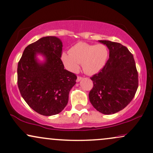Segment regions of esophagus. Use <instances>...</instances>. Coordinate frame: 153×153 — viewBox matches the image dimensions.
<instances>
[{
	"label": "esophagus",
	"mask_w": 153,
	"mask_h": 153,
	"mask_svg": "<svg viewBox=\"0 0 153 153\" xmlns=\"http://www.w3.org/2000/svg\"><path fill=\"white\" fill-rule=\"evenodd\" d=\"M82 79V77H79V76H77V79H76V82H79Z\"/></svg>",
	"instance_id": "1"
}]
</instances>
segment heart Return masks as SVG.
<instances>
[{"mask_svg":"<svg viewBox=\"0 0 153 153\" xmlns=\"http://www.w3.org/2000/svg\"><path fill=\"white\" fill-rule=\"evenodd\" d=\"M108 57V50L103 44L92 45L79 42L71 47L69 53L63 52L61 60L71 72L76 73L82 64V69L88 75L97 74L104 67Z\"/></svg>","mask_w":153,"mask_h":153,"instance_id":"heart-1","label":"heart"}]
</instances>
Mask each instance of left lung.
I'll return each instance as SVG.
<instances>
[{
  "label": "left lung",
  "mask_w": 153,
  "mask_h": 153,
  "mask_svg": "<svg viewBox=\"0 0 153 153\" xmlns=\"http://www.w3.org/2000/svg\"><path fill=\"white\" fill-rule=\"evenodd\" d=\"M109 57L98 74L91 77L94 87L89 98L99 112L112 114L122 110L131 102L138 88V73L133 55L126 46L107 40Z\"/></svg>",
  "instance_id": "left-lung-1"
}]
</instances>
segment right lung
<instances>
[{"label":"right lung","mask_w":153,"mask_h":153,"mask_svg":"<svg viewBox=\"0 0 153 153\" xmlns=\"http://www.w3.org/2000/svg\"><path fill=\"white\" fill-rule=\"evenodd\" d=\"M62 46L57 36H44L25 48L18 64L17 83L21 96L34 111L47 117L63 110L76 83V75L64 69L60 58Z\"/></svg>","instance_id":"1"}]
</instances>
